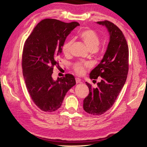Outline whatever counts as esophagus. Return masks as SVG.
<instances>
[{
	"label": "esophagus",
	"instance_id": "obj_1",
	"mask_svg": "<svg viewBox=\"0 0 147 147\" xmlns=\"http://www.w3.org/2000/svg\"><path fill=\"white\" fill-rule=\"evenodd\" d=\"M76 82L77 84H78V83H81V82H81V79H79V78H76Z\"/></svg>",
	"mask_w": 147,
	"mask_h": 147
}]
</instances>
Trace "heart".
I'll return each mask as SVG.
<instances>
[{
  "instance_id": "obj_1",
  "label": "heart",
  "mask_w": 147,
  "mask_h": 147,
  "mask_svg": "<svg viewBox=\"0 0 147 147\" xmlns=\"http://www.w3.org/2000/svg\"><path fill=\"white\" fill-rule=\"evenodd\" d=\"M80 37L85 43L89 50H96L98 48L100 44V40L97 34L91 29H86L82 31L80 34ZM73 40L69 39L66 41L62 46V52L65 54H68L71 49V46L73 44ZM87 63L79 62L74 65V69L75 71L79 74H82L85 72V68L88 67Z\"/></svg>"
}]
</instances>
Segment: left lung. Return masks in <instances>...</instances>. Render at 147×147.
I'll list each match as a JSON object with an SVG mask.
<instances>
[{"instance_id": "8db88e82", "label": "left lung", "mask_w": 147, "mask_h": 147, "mask_svg": "<svg viewBox=\"0 0 147 147\" xmlns=\"http://www.w3.org/2000/svg\"><path fill=\"white\" fill-rule=\"evenodd\" d=\"M97 24L106 27L110 41L103 59L90 73V79L100 76L101 81L96 88L86 82L89 94L84 100L83 108L95 116L103 114L113 106L126 81L129 69V49L122 31L108 21Z\"/></svg>"}]
</instances>
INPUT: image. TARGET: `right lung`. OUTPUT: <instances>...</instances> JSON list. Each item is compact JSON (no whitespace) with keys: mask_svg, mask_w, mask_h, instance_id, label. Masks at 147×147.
Segmentation results:
<instances>
[{"mask_svg":"<svg viewBox=\"0 0 147 147\" xmlns=\"http://www.w3.org/2000/svg\"><path fill=\"white\" fill-rule=\"evenodd\" d=\"M77 22L66 23L55 19H45L36 25L25 42L23 74L27 90L37 107L53 112L59 108L68 91L76 85L73 75L53 80V66L62 52V46Z\"/></svg>","mask_w":147,"mask_h":147,"instance_id":"add662e5","label":"right lung"}]
</instances>
